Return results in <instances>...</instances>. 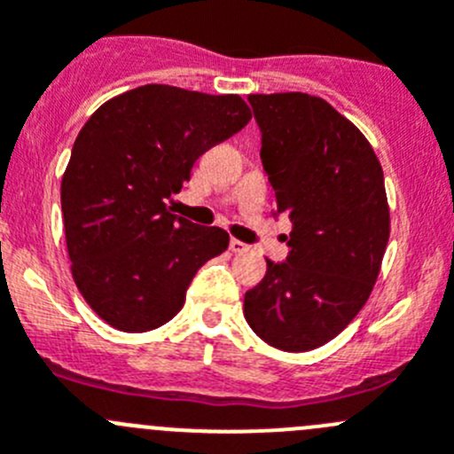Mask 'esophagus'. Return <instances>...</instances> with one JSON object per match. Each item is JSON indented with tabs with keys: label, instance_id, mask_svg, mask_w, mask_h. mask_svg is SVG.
<instances>
[{
	"label": "esophagus",
	"instance_id": "1",
	"mask_svg": "<svg viewBox=\"0 0 454 454\" xmlns=\"http://www.w3.org/2000/svg\"><path fill=\"white\" fill-rule=\"evenodd\" d=\"M230 249H231V252H234V254H245V252H249V245H245L243 240H239V239H231Z\"/></svg>",
	"mask_w": 454,
	"mask_h": 454
}]
</instances>
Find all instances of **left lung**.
Segmentation results:
<instances>
[{
	"label": "left lung",
	"mask_w": 454,
	"mask_h": 454,
	"mask_svg": "<svg viewBox=\"0 0 454 454\" xmlns=\"http://www.w3.org/2000/svg\"><path fill=\"white\" fill-rule=\"evenodd\" d=\"M276 214L292 220L285 262L245 294L249 327L271 348L308 352L349 325L368 301L390 239L379 158L323 98L249 95Z\"/></svg>",
	"instance_id": "obj_1"
}]
</instances>
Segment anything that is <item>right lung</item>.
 <instances>
[{"label":"right lung","instance_id":"right-lung-1","mask_svg":"<svg viewBox=\"0 0 454 454\" xmlns=\"http://www.w3.org/2000/svg\"><path fill=\"white\" fill-rule=\"evenodd\" d=\"M249 120L240 95L167 84L127 90L86 120L62 178L64 234L80 294L111 327L165 325L196 271L227 249V231L171 214L167 200Z\"/></svg>","mask_w":454,"mask_h":454}]
</instances>
